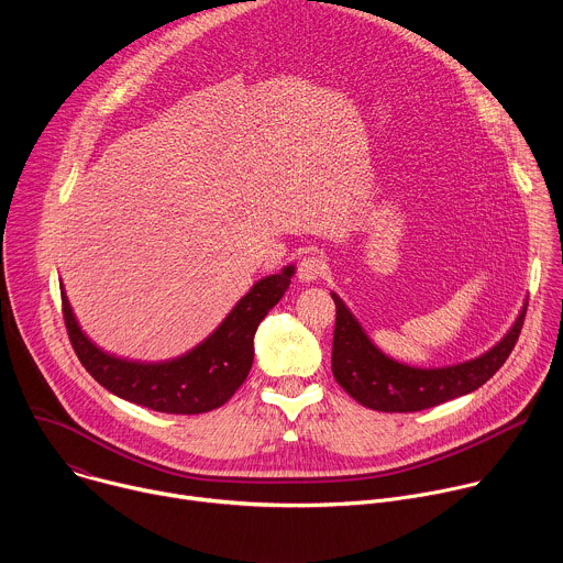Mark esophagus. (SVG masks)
Instances as JSON below:
<instances>
[{"label":"esophagus","instance_id":"esophagus-1","mask_svg":"<svg viewBox=\"0 0 563 563\" xmlns=\"http://www.w3.org/2000/svg\"><path fill=\"white\" fill-rule=\"evenodd\" d=\"M325 272H328L325 258L318 256V254H309V256H305V258L300 261L296 276H298L300 283H313V280H318L320 276H323Z\"/></svg>","mask_w":563,"mask_h":563}]
</instances>
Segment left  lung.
<instances>
[{"mask_svg": "<svg viewBox=\"0 0 563 563\" xmlns=\"http://www.w3.org/2000/svg\"><path fill=\"white\" fill-rule=\"evenodd\" d=\"M336 302L332 372L336 383L361 406L378 412H419L470 394L490 380L517 345L526 302L510 332L486 354L448 367H412L385 356L365 334L347 305Z\"/></svg>", "mask_w": 563, "mask_h": 563, "instance_id": "1", "label": "left lung"}]
</instances>
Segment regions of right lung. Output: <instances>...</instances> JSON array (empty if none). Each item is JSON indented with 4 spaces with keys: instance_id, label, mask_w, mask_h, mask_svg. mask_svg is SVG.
I'll list each match as a JSON object with an SVG mask.
<instances>
[{
    "instance_id": "obj_1",
    "label": "right lung",
    "mask_w": 563,
    "mask_h": 563,
    "mask_svg": "<svg viewBox=\"0 0 563 563\" xmlns=\"http://www.w3.org/2000/svg\"><path fill=\"white\" fill-rule=\"evenodd\" d=\"M291 276L294 265L258 280L211 336L191 352L163 363L126 361L91 343L77 325L64 287L62 311L79 363L111 394L155 412L202 415L224 406L245 383L254 363V334L267 311L289 289Z\"/></svg>"
}]
</instances>
